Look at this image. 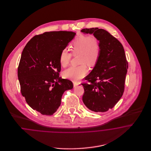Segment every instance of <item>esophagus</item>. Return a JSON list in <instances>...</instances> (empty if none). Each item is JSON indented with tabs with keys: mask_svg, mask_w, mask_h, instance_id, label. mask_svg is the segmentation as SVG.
Listing matches in <instances>:
<instances>
[{
	"mask_svg": "<svg viewBox=\"0 0 151 151\" xmlns=\"http://www.w3.org/2000/svg\"><path fill=\"white\" fill-rule=\"evenodd\" d=\"M73 86H74V87H76V86H78L79 85L78 83H76V82H73Z\"/></svg>",
	"mask_w": 151,
	"mask_h": 151,
	"instance_id": "34e87169",
	"label": "esophagus"
}]
</instances>
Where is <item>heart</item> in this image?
<instances>
[{
  "label": "heart",
  "mask_w": 151,
  "mask_h": 151,
  "mask_svg": "<svg viewBox=\"0 0 151 151\" xmlns=\"http://www.w3.org/2000/svg\"><path fill=\"white\" fill-rule=\"evenodd\" d=\"M72 54L75 55L80 54L78 67H71L63 73L65 78L72 79L78 81L85 76L87 73L86 65L92 67L98 61L100 55L101 47L97 39L90 36H79L73 42L71 45ZM72 57V54L63 49L59 56L60 65L65 67L69 65Z\"/></svg>",
  "instance_id": "b5f03b06"
}]
</instances>
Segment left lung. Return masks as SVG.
<instances>
[{
    "label": "left lung",
    "instance_id": "obj_1",
    "mask_svg": "<svg viewBox=\"0 0 151 151\" xmlns=\"http://www.w3.org/2000/svg\"><path fill=\"white\" fill-rule=\"evenodd\" d=\"M99 41L100 55L93 69L85 79L89 84H81L84 93L83 101L89 110L105 112L112 109L122 97L128 63L121 43L108 31L98 28L83 29Z\"/></svg>",
    "mask_w": 151,
    "mask_h": 151
}]
</instances>
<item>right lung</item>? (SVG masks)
Listing matches in <instances>:
<instances>
[{"instance_id": "obj_1", "label": "right lung", "mask_w": 151, "mask_h": 151, "mask_svg": "<svg viewBox=\"0 0 151 151\" xmlns=\"http://www.w3.org/2000/svg\"><path fill=\"white\" fill-rule=\"evenodd\" d=\"M72 32L54 31L33 37L22 51L17 76L21 92L29 106L42 115H52L71 81L62 79L60 52L74 38Z\"/></svg>"}]
</instances>
